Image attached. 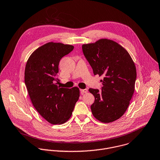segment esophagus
Here are the masks:
<instances>
[{
	"instance_id": "obj_1",
	"label": "esophagus",
	"mask_w": 160,
	"mask_h": 160,
	"mask_svg": "<svg viewBox=\"0 0 160 160\" xmlns=\"http://www.w3.org/2000/svg\"><path fill=\"white\" fill-rule=\"evenodd\" d=\"M88 92V90L87 89H81V94H84L85 93H87Z\"/></svg>"
}]
</instances>
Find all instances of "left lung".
<instances>
[{
  "instance_id": "left-lung-1",
  "label": "left lung",
  "mask_w": 160,
  "mask_h": 160,
  "mask_svg": "<svg viewBox=\"0 0 160 160\" xmlns=\"http://www.w3.org/2000/svg\"><path fill=\"white\" fill-rule=\"evenodd\" d=\"M82 48L94 74L104 76L101 91L89 89L95 98L92 113L101 122H113L124 114L134 93L135 63L123 47L111 40L100 39L82 45Z\"/></svg>"
}]
</instances>
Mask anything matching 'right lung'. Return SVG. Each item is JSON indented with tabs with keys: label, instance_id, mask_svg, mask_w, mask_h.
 Returning a JSON list of instances; mask_svg holds the SVG:
<instances>
[{
	"label": "right lung",
	"instance_id": "1",
	"mask_svg": "<svg viewBox=\"0 0 160 160\" xmlns=\"http://www.w3.org/2000/svg\"><path fill=\"white\" fill-rule=\"evenodd\" d=\"M74 49L71 45L49 42L29 57L25 69V83L37 112L52 124H62L71 117L79 98V89L61 88L56 82L60 59Z\"/></svg>",
	"mask_w": 160,
	"mask_h": 160
}]
</instances>
